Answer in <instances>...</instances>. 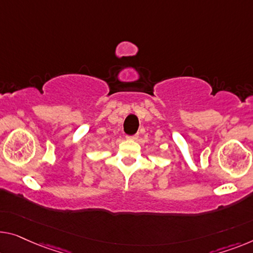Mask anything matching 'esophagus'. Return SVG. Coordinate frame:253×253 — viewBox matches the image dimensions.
Here are the masks:
<instances>
[{
	"label": "esophagus",
	"instance_id": "obj_1",
	"mask_svg": "<svg viewBox=\"0 0 253 253\" xmlns=\"http://www.w3.org/2000/svg\"><path fill=\"white\" fill-rule=\"evenodd\" d=\"M137 137H138V135H137V134H135V135H129V136H126V138H127V139H137Z\"/></svg>",
	"mask_w": 253,
	"mask_h": 253
}]
</instances>
